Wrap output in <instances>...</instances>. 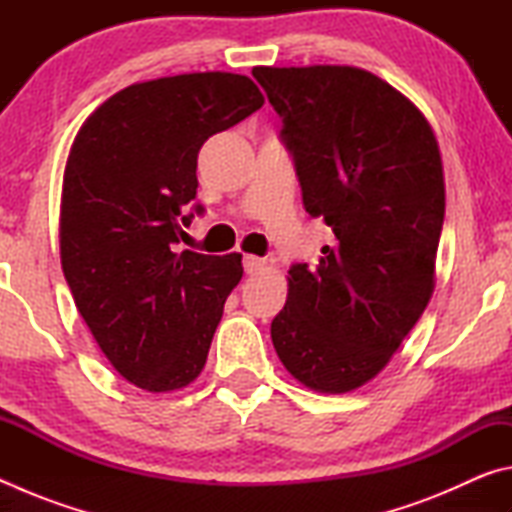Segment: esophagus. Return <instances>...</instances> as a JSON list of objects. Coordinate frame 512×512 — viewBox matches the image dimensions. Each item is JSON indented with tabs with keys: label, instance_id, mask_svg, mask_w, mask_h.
Returning a JSON list of instances; mask_svg holds the SVG:
<instances>
[{
	"label": "esophagus",
	"instance_id": "obj_1",
	"mask_svg": "<svg viewBox=\"0 0 512 512\" xmlns=\"http://www.w3.org/2000/svg\"><path fill=\"white\" fill-rule=\"evenodd\" d=\"M262 266H264V259H262V257H257V255H244V271H246L248 275L262 271Z\"/></svg>",
	"mask_w": 512,
	"mask_h": 512
}]
</instances>
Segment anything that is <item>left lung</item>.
<instances>
[{"label": "left lung", "mask_w": 512, "mask_h": 512, "mask_svg": "<svg viewBox=\"0 0 512 512\" xmlns=\"http://www.w3.org/2000/svg\"><path fill=\"white\" fill-rule=\"evenodd\" d=\"M253 76L282 117L305 210L336 237L314 268H289L271 339L302 384L348 393L391 361L429 305L445 219L436 135L366 69L255 67Z\"/></svg>", "instance_id": "obj_1"}]
</instances>
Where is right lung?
<instances>
[{
    "label": "right lung",
    "instance_id": "add662e5",
    "mask_svg": "<svg viewBox=\"0 0 512 512\" xmlns=\"http://www.w3.org/2000/svg\"><path fill=\"white\" fill-rule=\"evenodd\" d=\"M262 103L241 74L135 83L85 119L69 151L60 264L101 352L144 391H176L201 375L244 275L239 253H176V244L203 214L192 205L201 146Z\"/></svg>",
    "mask_w": 512,
    "mask_h": 512
}]
</instances>
